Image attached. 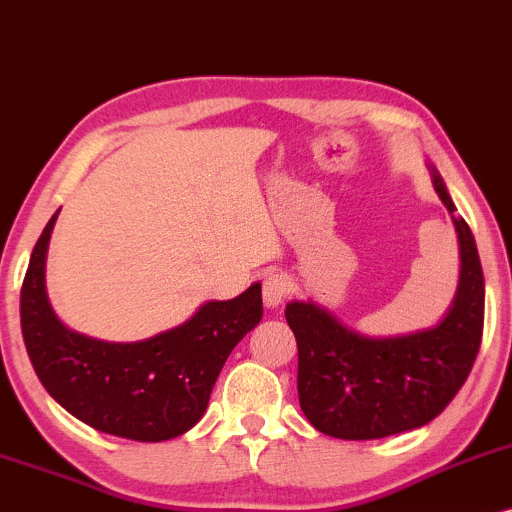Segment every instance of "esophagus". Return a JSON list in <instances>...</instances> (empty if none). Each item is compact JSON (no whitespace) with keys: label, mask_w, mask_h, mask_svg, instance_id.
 <instances>
[{"label":"esophagus","mask_w":512,"mask_h":512,"mask_svg":"<svg viewBox=\"0 0 512 512\" xmlns=\"http://www.w3.org/2000/svg\"><path fill=\"white\" fill-rule=\"evenodd\" d=\"M290 290V280H287L283 273H268L266 278H263L261 295L266 307H278V304H283L285 297L290 295Z\"/></svg>","instance_id":"34e87169"}]
</instances>
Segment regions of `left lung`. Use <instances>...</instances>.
I'll return each instance as SVG.
<instances>
[{
  "label": "left lung",
  "instance_id": "left-lung-1",
  "mask_svg": "<svg viewBox=\"0 0 512 512\" xmlns=\"http://www.w3.org/2000/svg\"><path fill=\"white\" fill-rule=\"evenodd\" d=\"M433 186L459 237V287L450 312L428 331L365 338L312 302H290L285 319L297 341V392L319 433L377 440L421 428L467 382L484 333V273L472 229L457 215L445 183Z\"/></svg>",
  "mask_w": 512,
  "mask_h": 512
}]
</instances>
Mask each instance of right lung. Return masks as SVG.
<instances>
[{"label": "right lung", "instance_id": "right-lung-1", "mask_svg": "<svg viewBox=\"0 0 512 512\" xmlns=\"http://www.w3.org/2000/svg\"><path fill=\"white\" fill-rule=\"evenodd\" d=\"M57 212L33 246L21 285V331L38 380L62 409L101 433L137 442L179 438L203 418L222 365L261 321V285L208 302L186 324L137 343L70 331L45 295V254Z\"/></svg>", "mask_w": 512, "mask_h": 512}]
</instances>
